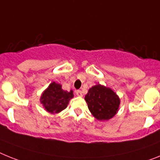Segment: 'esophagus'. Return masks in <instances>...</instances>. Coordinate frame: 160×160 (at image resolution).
I'll list each match as a JSON object with an SVG mask.
<instances>
[{
  "mask_svg": "<svg viewBox=\"0 0 160 160\" xmlns=\"http://www.w3.org/2000/svg\"><path fill=\"white\" fill-rule=\"evenodd\" d=\"M76 94L78 97H82L83 96V93H82V92L80 91V90H77V91H76Z\"/></svg>",
  "mask_w": 160,
  "mask_h": 160,
  "instance_id": "1",
  "label": "esophagus"
}]
</instances>
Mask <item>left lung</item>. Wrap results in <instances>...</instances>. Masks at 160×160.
I'll return each instance as SVG.
<instances>
[{"mask_svg": "<svg viewBox=\"0 0 160 160\" xmlns=\"http://www.w3.org/2000/svg\"><path fill=\"white\" fill-rule=\"evenodd\" d=\"M84 100L92 116L99 121L113 118L118 111L121 102L113 90L100 84L89 88Z\"/></svg>", "mask_w": 160, "mask_h": 160, "instance_id": "obj_1", "label": "left lung"}]
</instances>
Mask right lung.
I'll return each instance as SVG.
<instances>
[{"instance_id": "1", "label": "right lung", "mask_w": 160, "mask_h": 160, "mask_svg": "<svg viewBox=\"0 0 160 160\" xmlns=\"http://www.w3.org/2000/svg\"><path fill=\"white\" fill-rule=\"evenodd\" d=\"M73 91L68 92L62 88L60 84L52 82L42 92L40 102L47 112L52 114L60 113L67 108L69 101L73 98Z\"/></svg>"}]
</instances>
